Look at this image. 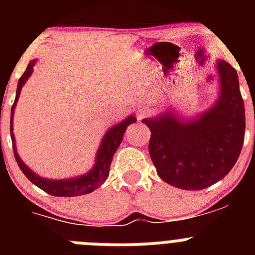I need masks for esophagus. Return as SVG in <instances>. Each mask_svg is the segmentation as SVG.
<instances>
[{"mask_svg": "<svg viewBox=\"0 0 255 255\" xmlns=\"http://www.w3.org/2000/svg\"><path fill=\"white\" fill-rule=\"evenodd\" d=\"M148 111H149V110H148V107H140L139 108V119H141V117H144L145 116V115H148Z\"/></svg>", "mask_w": 255, "mask_h": 255, "instance_id": "obj_1", "label": "esophagus"}]
</instances>
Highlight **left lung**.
<instances>
[{"mask_svg": "<svg viewBox=\"0 0 255 255\" xmlns=\"http://www.w3.org/2000/svg\"><path fill=\"white\" fill-rule=\"evenodd\" d=\"M220 93L215 105L185 117L172 107L144 119L149 128V154L164 182L184 190H202L224 179L244 143L245 108L236 70L216 61Z\"/></svg>", "mask_w": 255, "mask_h": 255, "instance_id": "obj_1", "label": "left lung"}]
</instances>
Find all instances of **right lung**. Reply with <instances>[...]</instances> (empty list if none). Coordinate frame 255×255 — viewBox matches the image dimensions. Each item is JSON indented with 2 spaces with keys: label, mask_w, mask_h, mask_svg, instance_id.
I'll use <instances>...</instances> for the list:
<instances>
[{
  "label": "right lung",
  "mask_w": 255,
  "mask_h": 255,
  "mask_svg": "<svg viewBox=\"0 0 255 255\" xmlns=\"http://www.w3.org/2000/svg\"><path fill=\"white\" fill-rule=\"evenodd\" d=\"M37 60H31L26 66V70L19 79L16 89V97H15V102H13L12 107H11V119H10V132H11V140H12V149L15 159L17 162V166L22 173L30 180L35 186L42 189L43 191L48 193V194L53 195V197H78V195L89 194L96 189L100 188L106 179L108 177L110 173V166H111L112 158H114L115 152L117 148L120 147L121 141H123L124 134H125L126 128L136 121V117L134 115H130L126 119H124L121 123L116 124V125L111 126L110 129L106 131L103 135L102 141L100 144V148L97 150L96 161H94L93 167L91 171H88L84 175L80 176L71 177V179H62V180H52L46 179V177H40L35 172L30 170L21 158L17 154L16 144H15V136H13V114H15V107L19 101L20 92H21L22 87L28 82V79L33 74V67H34Z\"/></svg>",
  "instance_id": "add662e5"
}]
</instances>
